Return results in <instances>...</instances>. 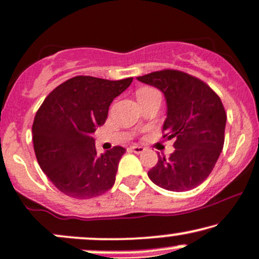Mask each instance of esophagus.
I'll return each mask as SVG.
<instances>
[{
  "instance_id": "esophagus-1",
  "label": "esophagus",
  "mask_w": 259,
  "mask_h": 259,
  "mask_svg": "<svg viewBox=\"0 0 259 259\" xmlns=\"http://www.w3.org/2000/svg\"><path fill=\"white\" fill-rule=\"evenodd\" d=\"M130 149H132L134 153L140 154V153H142V152H145L146 148L142 147V146H139V145H133V146H130Z\"/></svg>"
}]
</instances>
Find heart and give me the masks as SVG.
<instances>
[{
  "instance_id": "1",
  "label": "heart",
  "mask_w": 259,
  "mask_h": 259,
  "mask_svg": "<svg viewBox=\"0 0 259 259\" xmlns=\"http://www.w3.org/2000/svg\"><path fill=\"white\" fill-rule=\"evenodd\" d=\"M155 93H158V90H155L154 88H151V87H145V88L139 89L138 92H136V98H138V100L140 101V100L148 98V96L153 95Z\"/></svg>"
}]
</instances>
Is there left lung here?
<instances>
[{
    "instance_id": "8db88e82",
    "label": "left lung",
    "mask_w": 259,
    "mask_h": 259,
    "mask_svg": "<svg viewBox=\"0 0 259 259\" xmlns=\"http://www.w3.org/2000/svg\"><path fill=\"white\" fill-rule=\"evenodd\" d=\"M138 79L163 92L167 105L163 138L175 139V151L169 158L158 154L148 177L167 191H191L207 179L223 149L222 101L206 83L179 70L155 71Z\"/></svg>"
}]
</instances>
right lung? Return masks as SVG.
<instances>
[{
    "mask_svg": "<svg viewBox=\"0 0 259 259\" xmlns=\"http://www.w3.org/2000/svg\"><path fill=\"white\" fill-rule=\"evenodd\" d=\"M132 82L133 77L76 76L58 85L40 105L32 124L33 149L40 169L64 194L90 199L114 185L126 149L114 146L98 154L92 134L105 124L113 99Z\"/></svg>",
    "mask_w": 259,
    "mask_h": 259,
    "instance_id": "1",
    "label": "right lung"
}]
</instances>
